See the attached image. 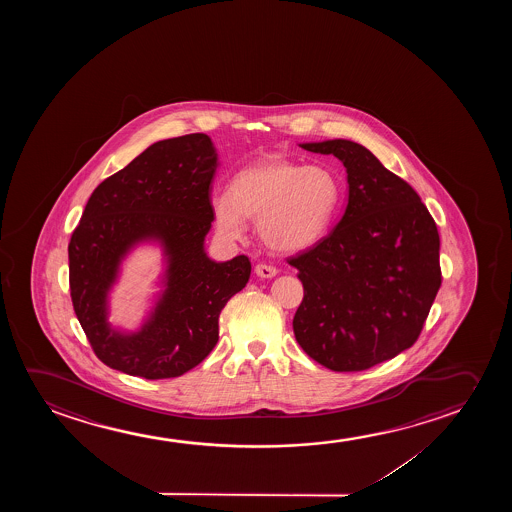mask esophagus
<instances>
[{
    "label": "esophagus",
    "instance_id": "1",
    "mask_svg": "<svg viewBox=\"0 0 512 512\" xmlns=\"http://www.w3.org/2000/svg\"><path fill=\"white\" fill-rule=\"evenodd\" d=\"M255 274L260 278H274L278 274V269L274 266H267V264H257Z\"/></svg>",
    "mask_w": 512,
    "mask_h": 512
}]
</instances>
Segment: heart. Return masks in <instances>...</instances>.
Segmentation results:
<instances>
[{
  "label": "heart",
  "instance_id": "b5f03b06",
  "mask_svg": "<svg viewBox=\"0 0 512 512\" xmlns=\"http://www.w3.org/2000/svg\"><path fill=\"white\" fill-rule=\"evenodd\" d=\"M341 203V182L325 166H302L269 155L232 178L231 190L211 199L218 231L243 238L246 217L276 252H301L327 234Z\"/></svg>",
  "mask_w": 512,
  "mask_h": 512
}]
</instances>
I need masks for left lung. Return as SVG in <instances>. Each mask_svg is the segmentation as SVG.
Returning a JSON list of instances; mask_svg holds the SVG:
<instances>
[{"mask_svg":"<svg viewBox=\"0 0 512 512\" xmlns=\"http://www.w3.org/2000/svg\"><path fill=\"white\" fill-rule=\"evenodd\" d=\"M348 173L336 227L288 259L304 299L294 316L302 350L330 371H365L420 336L441 287L439 232L416 190L350 140L302 143Z\"/></svg>","mask_w":512,"mask_h":512,"instance_id":"left-lung-1","label":"left lung"}]
</instances>
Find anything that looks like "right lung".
Masks as SVG:
<instances>
[{
    "mask_svg": "<svg viewBox=\"0 0 512 512\" xmlns=\"http://www.w3.org/2000/svg\"><path fill=\"white\" fill-rule=\"evenodd\" d=\"M217 166L206 134L157 141L99 183L85 204L68 245L71 301L108 367L138 378H178L215 348L220 313L252 273L246 255L215 262L204 252ZM140 242L162 246L165 290L142 329L122 333L107 322V294L121 260Z\"/></svg>",
    "mask_w": 512,
    "mask_h": 512,
    "instance_id": "right-lung-1",
    "label": "right lung"
}]
</instances>
